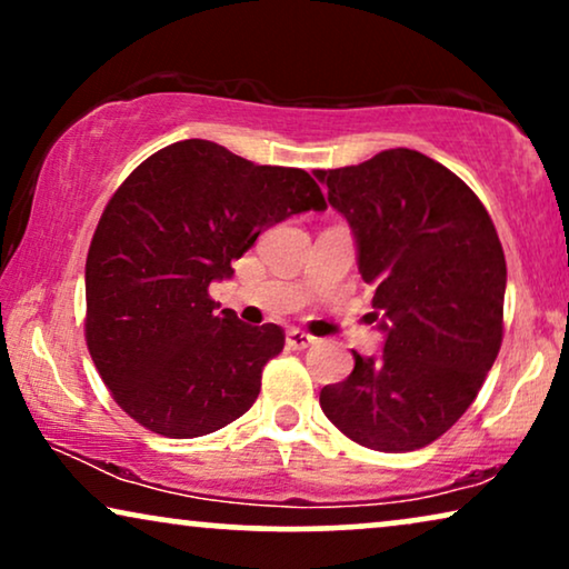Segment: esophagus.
Instances as JSON below:
<instances>
[{
    "label": "esophagus",
    "instance_id": "1",
    "mask_svg": "<svg viewBox=\"0 0 569 569\" xmlns=\"http://www.w3.org/2000/svg\"><path fill=\"white\" fill-rule=\"evenodd\" d=\"M313 345H316V339L310 337V333L300 331V329H290V331H287V347H292V349H308V347H313Z\"/></svg>",
    "mask_w": 569,
    "mask_h": 569
}]
</instances>
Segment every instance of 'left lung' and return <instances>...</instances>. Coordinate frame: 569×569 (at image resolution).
Instances as JSON below:
<instances>
[{"label":"left lung","mask_w":569,"mask_h":569,"mask_svg":"<svg viewBox=\"0 0 569 569\" xmlns=\"http://www.w3.org/2000/svg\"><path fill=\"white\" fill-rule=\"evenodd\" d=\"M345 214L372 295L383 355H355L323 386V415L383 453L430 446L477 399L502 345L508 267L492 217L446 166L407 147L318 170Z\"/></svg>","instance_id":"1"}]
</instances>
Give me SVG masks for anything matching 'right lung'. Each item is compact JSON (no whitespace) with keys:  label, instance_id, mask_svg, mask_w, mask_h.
I'll use <instances>...</instances> for the list:
<instances>
[{"label":"right lung","instance_id":"add662e5","mask_svg":"<svg viewBox=\"0 0 569 569\" xmlns=\"http://www.w3.org/2000/svg\"><path fill=\"white\" fill-rule=\"evenodd\" d=\"M323 212L300 168L256 166L207 139L147 158L100 217L84 263V339L116 403L166 438H201L246 415L282 352L277 323L248 326L209 298L271 224Z\"/></svg>","mask_w":569,"mask_h":569}]
</instances>
